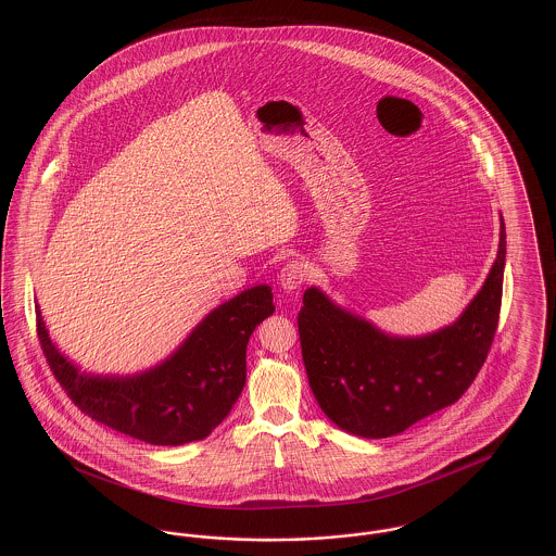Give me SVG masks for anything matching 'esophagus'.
<instances>
[{"label":"esophagus","instance_id":"obj_1","mask_svg":"<svg viewBox=\"0 0 556 556\" xmlns=\"http://www.w3.org/2000/svg\"><path fill=\"white\" fill-rule=\"evenodd\" d=\"M306 277H308L306 266L302 265L300 261H291V263H288V265L281 268V273H279V283H281L283 290H300V286H304Z\"/></svg>","mask_w":556,"mask_h":556}]
</instances>
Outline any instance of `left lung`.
I'll return each mask as SVG.
<instances>
[{
	"mask_svg": "<svg viewBox=\"0 0 556 556\" xmlns=\"http://www.w3.org/2000/svg\"><path fill=\"white\" fill-rule=\"evenodd\" d=\"M506 233L476 300L454 325L396 340L333 306L320 291H304L298 315L302 358L323 413L348 433L390 438L463 396L483 367L503 304Z\"/></svg>",
	"mask_w": 556,
	"mask_h": 556,
	"instance_id": "8db88e82",
	"label": "left lung"
}]
</instances>
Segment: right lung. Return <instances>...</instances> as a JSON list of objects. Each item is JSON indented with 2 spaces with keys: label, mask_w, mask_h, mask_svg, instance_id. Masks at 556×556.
<instances>
[{
  "label": "right lung",
  "mask_w": 556,
  "mask_h": 556,
  "mask_svg": "<svg viewBox=\"0 0 556 556\" xmlns=\"http://www.w3.org/2000/svg\"><path fill=\"white\" fill-rule=\"evenodd\" d=\"M275 313L268 286L239 293L204 318L166 363L139 377L80 375L53 348L35 308L37 338L55 381L80 413L154 446L204 440L220 424L245 383L252 331Z\"/></svg>",
  "instance_id": "right-lung-1"
}]
</instances>
